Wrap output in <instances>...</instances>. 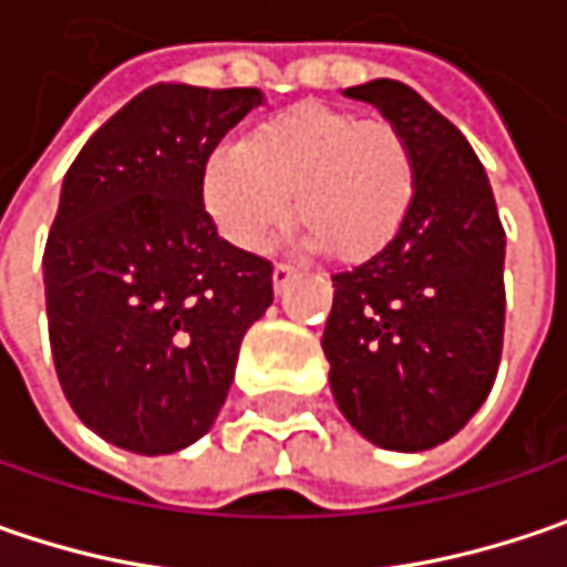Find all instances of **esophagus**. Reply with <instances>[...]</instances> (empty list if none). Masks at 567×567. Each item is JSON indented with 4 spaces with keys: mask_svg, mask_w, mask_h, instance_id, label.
Wrapping results in <instances>:
<instances>
[{
    "mask_svg": "<svg viewBox=\"0 0 567 567\" xmlns=\"http://www.w3.org/2000/svg\"><path fill=\"white\" fill-rule=\"evenodd\" d=\"M295 279V266H288V262H276V269H272V288L276 291H282L285 285Z\"/></svg>",
    "mask_w": 567,
    "mask_h": 567,
    "instance_id": "1",
    "label": "esophagus"
}]
</instances>
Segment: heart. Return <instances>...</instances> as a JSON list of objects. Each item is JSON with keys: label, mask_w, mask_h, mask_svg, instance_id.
I'll use <instances>...</instances> for the list:
<instances>
[{"label": "heart", "mask_w": 567, "mask_h": 567, "mask_svg": "<svg viewBox=\"0 0 567 567\" xmlns=\"http://www.w3.org/2000/svg\"><path fill=\"white\" fill-rule=\"evenodd\" d=\"M203 203L240 250H259L295 206L301 247L364 259L400 235L415 203V158L386 120L298 104L254 126L244 145L212 152Z\"/></svg>", "instance_id": "heart-1"}]
</instances>
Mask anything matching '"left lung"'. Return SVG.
<instances>
[{"label": "left lung", "mask_w": 567, "mask_h": 567, "mask_svg": "<svg viewBox=\"0 0 567 567\" xmlns=\"http://www.w3.org/2000/svg\"><path fill=\"white\" fill-rule=\"evenodd\" d=\"M342 94L378 107L403 133L415 203L383 250L332 276L323 330L330 390L361 437L419 454L454 437L495 383L505 228L476 152L419 91L374 79Z\"/></svg>", "instance_id": "8db88e82"}]
</instances>
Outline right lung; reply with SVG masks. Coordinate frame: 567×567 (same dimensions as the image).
Here are the masks:
<instances>
[{
	"label": "right lung",
	"instance_id": "1",
	"mask_svg": "<svg viewBox=\"0 0 567 567\" xmlns=\"http://www.w3.org/2000/svg\"><path fill=\"white\" fill-rule=\"evenodd\" d=\"M259 87H145L65 171L43 250L62 393L94 434L177 454L215 425L272 266L218 237L203 171Z\"/></svg>",
	"mask_w": 567,
	"mask_h": 567
}]
</instances>
